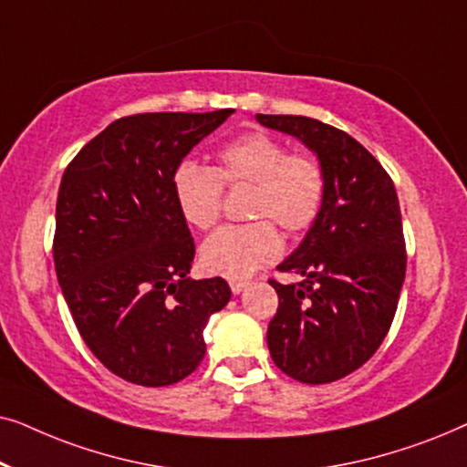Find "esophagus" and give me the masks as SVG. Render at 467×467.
<instances>
[{
	"label": "esophagus",
	"mask_w": 467,
	"mask_h": 467,
	"mask_svg": "<svg viewBox=\"0 0 467 467\" xmlns=\"http://www.w3.org/2000/svg\"><path fill=\"white\" fill-rule=\"evenodd\" d=\"M229 286H232L234 296H240V293L248 286V283H246V280H229Z\"/></svg>",
	"instance_id": "obj_1"
}]
</instances>
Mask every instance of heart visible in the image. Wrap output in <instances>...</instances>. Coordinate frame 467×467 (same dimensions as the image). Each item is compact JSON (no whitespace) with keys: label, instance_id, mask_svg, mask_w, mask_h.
I'll list each match as a JSON object with an SVG mask.
<instances>
[{"label":"heart","instance_id":"b5f03b06","mask_svg":"<svg viewBox=\"0 0 467 467\" xmlns=\"http://www.w3.org/2000/svg\"><path fill=\"white\" fill-rule=\"evenodd\" d=\"M223 184L251 187L246 216L257 219L223 227L203 242V267L232 280L248 278L278 257L283 240L274 224L302 234L317 221L325 200L321 161L310 152H289L285 142L264 131L242 133L221 146L214 168L182 161L171 174L178 208L197 229L219 221Z\"/></svg>","mask_w":467,"mask_h":467}]
</instances>
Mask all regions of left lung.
I'll return each instance as SVG.
<instances>
[{"label":"left lung","mask_w":467,"mask_h":467,"mask_svg":"<svg viewBox=\"0 0 467 467\" xmlns=\"http://www.w3.org/2000/svg\"><path fill=\"white\" fill-rule=\"evenodd\" d=\"M297 138L325 170V200L296 251L278 265L302 276L280 285L267 348L306 385L344 379L376 353L391 327L406 276V244L393 181L372 152L336 127L293 114H257Z\"/></svg>","instance_id":"1"}]
</instances>
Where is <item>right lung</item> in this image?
I'll use <instances>...</instances> for the list:
<instances>
[{
	"label": "right lung",
	"instance_id": "right-lung-1",
	"mask_svg": "<svg viewBox=\"0 0 467 467\" xmlns=\"http://www.w3.org/2000/svg\"><path fill=\"white\" fill-rule=\"evenodd\" d=\"M232 112L123 117L63 171L57 278L91 353L133 385H174L195 372L203 327L232 297L219 276H187L195 244L171 191L176 165Z\"/></svg>",
	"mask_w": 467,
	"mask_h": 467
}]
</instances>
